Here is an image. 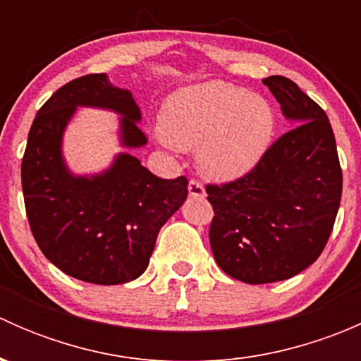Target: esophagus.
<instances>
[{"mask_svg":"<svg viewBox=\"0 0 361 361\" xmlns=\"http://www.w3.org/2000/svg\"><path fill=\"white\" fill-rule=\"evenodd\" d=\"M188 194H190L192 197H206V190H204L201 181L197 180L188 181Z\"/></svg>","mask_w":361,"mask_h":361,"instance_id":"1","label":"esophagus"}]
</instances>
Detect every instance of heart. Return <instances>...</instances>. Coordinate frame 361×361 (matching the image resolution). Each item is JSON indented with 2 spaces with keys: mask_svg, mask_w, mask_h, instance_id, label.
I'll return each mask as SVG.
<instances>
[{
  "mask_svg": "<svg viewBox=\"0 0 361 361\" xmlns=\"http://www.w3.org/2000/svg\"><path fill=\"white\" fill-rule=\"evenodd\" d=\"M164 145L199 147V166L220 181L245 176L267 150L274 133V113L262 97L224 82L188 87L164 106Z\"/></svg>",
  "mask_w": 361,
  "mask_h": 361,
  "instance_id": "obj_1",
  "label": "heart"
}]
</instances>
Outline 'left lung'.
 Segmentation results:
<instances>
[{
  "mask_svg": "<svg viewBox=\"0 0 361 361\" xmlns=\"http://www.w3.org/2000/svg\"><path fill=\"white\" fill-rule=\"evenodd\" d=\"M293 129L239 180L206 185L214 211L209 243L231 278L250 285L288 279L318 260L342 195L329 116L285 76L264 78Z\"/></svg>",
  "mask_w": 361,
  "mask_h": 361,
  "instance_id": "obj_1",
  "label": "left lung"
}]
</instances>
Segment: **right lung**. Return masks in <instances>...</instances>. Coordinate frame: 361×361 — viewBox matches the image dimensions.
Masks as SVG:
<instances>
[{
  "mask_svg": "<svg viewBox=\"0 0 361 361\" xmlns=\"http://www.w3.org/2000/svg\"><path fill=\"white\" fill-rule=\"evenodd\" d=\"M78 106L118 113L120 145H147L129 90L111 85L104 73L71 80L39 108L29 130L20 169L25 213L39 250L64 274L122 285L147 271L160 227L185 202L188 181L162 180L130 154H118L99 174H73L63 136Z\"/></svg>",
  "mask_w": 361,
  "mask_h": 361,
  "instance_id": "1",
  "label": "right lung"
}]
</instances>
